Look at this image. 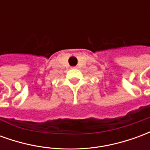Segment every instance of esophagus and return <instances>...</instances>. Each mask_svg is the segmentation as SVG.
I'll use <instances>...</instances> for the list:
<instances>
[{
  "mask_svg": "<svg viewBox=\"0 0 150 150\" xmlns=\"http://www.w3.org/2000/svg\"><path fill=\"white\" fill-rule=\"evenodd\" d=\"M74 68H75V67H74Z\"/></svg>",
  "mask_w": 150,
  "mask_h": 150,
  "instance_id": "34e87169",
  "label": "esophagus"
}]
</instances>
